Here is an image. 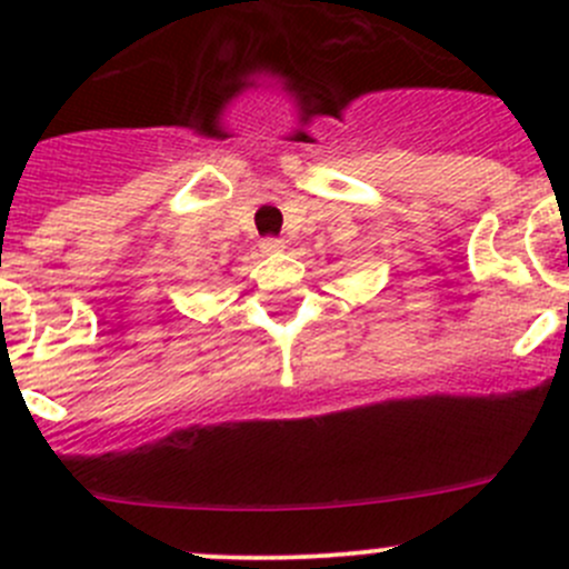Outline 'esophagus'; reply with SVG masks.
I'll use <instances>...</instances> for the list:
<instances>
[{
	"mask_svg": "<svg viewBox=\"0 0 569 569\" xmlns=\"http://www.w3.org/2000/svg\"><path fill=\"white\" fill-rule=\"evenodd\" d=\"M261 250L267 252V256H272V252H283L286 250V239H278V237H267L261 242Z\"/></svg>",
	"mask_w": 569,
	"mask_h": 569,
	"instance_id": "34e87169",
	"label": "esophagus"
}]
</instances>
